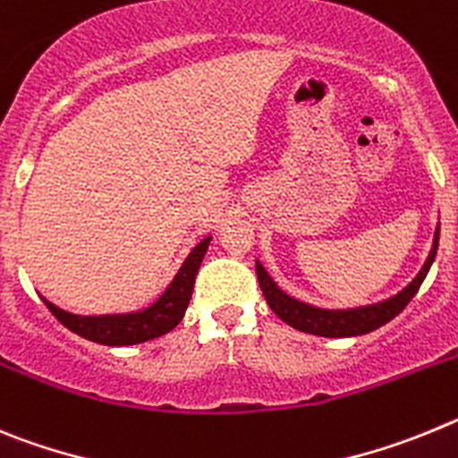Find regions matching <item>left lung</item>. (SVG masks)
<instances>
[{
    "mask_svg": "<svg viewBox=\"0 0 458 458\" xmlns=\"http://www.w3.org/2000/svg\"><path fill=\"white\" fill-rule=\"evenodd\" d=\"M436 250H438V230H436L434 246H431V253L427 258V262H424L422 271H420L418 278L406 290L399 292L393 299L377 303V306L356 308V310H319V308L306 306V303H299L292 296L283 294L274 285V280L267 276V271L262 269V265H255V274H258V283L262 287V294H265L271 310L285 321V324H290L292 328L321 337H352L377 331L378 327L388 324L390 319H394L403 308L409 306V301L418 294L424 276H427L431 262H434Z\"/></svg>",
    "mask_w": 458,
    "mask_h": 458,
    "instance_id": "1",
    "label": "left lung"
}]
</instances>
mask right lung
<instances>
[{
    "label": "right lung",
    "instance_id": "add662e5",
    "mask_svg": "<svg viewBox=\"0 0 458 458\" xmlns=\"http://www.w3.org/2000/svg\"><path fill=\"white\" fill-rule=\"evenodd\" d=\"M209 237L203 239L196 249L191 250L187 259H184L182 269L178 271L175 280H173L168 290L164 292L162 299L155 306L146 308L141 312H131V315H105V317H80L70 315V312L61 310V308L52 306L49 301H45V306L49 312L70 328L77 335L86 337L98 344H106V347H125V344H139V342L152 340L164 333L173 331L178 327L180 319L184 317V310L191 299L193 283H196V274L200 269L205 253H208Z\"/></svg>",
    "mask_w": 458,
    "mask_h": 458
}]
</instances>
